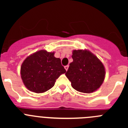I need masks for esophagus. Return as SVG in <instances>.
<instances>
[{"label": "esophagus", "mask_w": 128, "mask_h": 128, "mask_svg": "<svg viewBox=\"0 0 128 128\" xmlns=\"http://www.w3.org/2000/svg\"><path fill=\"white\" fill-rule=\"evenodd\" d=\"M68 65H66V66H65V70H68Z\"/></svg>", "instance_id": "34e87169"}]
</instances>
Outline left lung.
Segmentation results:
<instances>
[{
	"label": "left lung",
	"instance_id": "left-lung-1",
	"mask_svg": "<svg viewBox=\"0 0 128 128\" xmlns=\"http://www.w3.org/2000/svg\"><path fill=\"white\" fill-rule=\"evenodd\" d=\"M66 76L73 88L82 93H92L102 84L105 76L104 65L98 58L86 50H74Z\"/></svg>",
	"mask_w": 128,
	"mask_h": 128
}]
</instances>
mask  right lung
<instances>
[{
    "label": "right lung",
    "mask_w": 128,
    "mask_h": 128,
    "mask_svg": "<svg viewBox=\"0 0 128 128\" xmlns=\"http://www.w3.org/2000/svg\"><path fill=\"white\" fill-rule=\"evenodd\" d=\"M54 52L41 50L28 56L21 66V78L27 88L35 93H42L50 89L56 80L66 72L61 60Z\"/></svg>",
    "instance_id": "1"
}]
</instances>
